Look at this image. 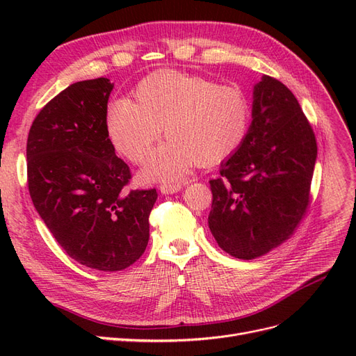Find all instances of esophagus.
<instances>
[{
    "instance_id": "34e87169",
    "label": "esophagus",
    "mask_w": 356,
    "mask_h": 356,
    "mask_svg": "<svg viewBox=\"0 0 356 356\" xmlns=\"http://www.w3.org/2000/svg\"><path fill=\"white\" fill-rule=\"evenodd\" d=\"M184 184H186V182H174V184H161L160 186V191L163 193V195H174V193H178Z\"/></svg>"
}]
</instances>
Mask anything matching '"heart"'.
<instances>
[{"label": "heart", "mask_w": 356, "mask_h": 356, "mask_svg": "<svg viewBox=\"0 0 356 356\" xmlns=\"http://www.w3.org/2000/svg\"><path fill=\"white\" fill-rule=\"evenodd\" d=\"M134 99L111 104L105 126L114 148L135 165L145 163L165 129L170 141L145 166V179H178L195 163L217 165L250 132L251 101L236 84L160 70L138 83Z\"/></svg>", "instance_id": "1"}]
</instances>
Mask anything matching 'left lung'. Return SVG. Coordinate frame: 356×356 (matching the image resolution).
Masks as SVG:
<instances>
[{"label": "left lung", "instance_id": "8db88e82", "mask_svg": "<svg viewBox=\"0 0 356 356\" xmlns=\"http://www.w3.org/2000/svg\"><path fill=\"white\" fill-rule=\"evenodd\" d=\"M318 145L307 117L284 83L264 75L254 88L243 144L211 179V233L241 260L266 255L294 234L310 204Z\"/></svg>", "mask_w": 356, "mask_h": 356}]
</instances>
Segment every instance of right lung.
<instances>
[{
	"mask_svg": "<svg viewBox=\"0 0 356 356\" xmlns=\"http://www.w3.org/2000/svg\"><path fill=\"white\" fill-rule=\"evenodd\" d=\"M108 79L74 83L49 101L28 134L32 203L75 261L101 272L132 266L145 251L157 191L127 190L131 169L115 156L105 117Z\"/></svg>",
	"mask_w": 356,
	"mask_h": 356,
	"instance_id": "add662e5",
	"label": "right lung"
}]
</instances>
